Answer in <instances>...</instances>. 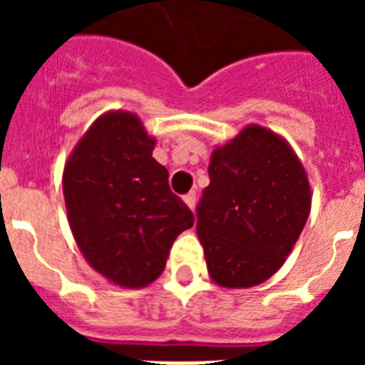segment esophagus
Here are the masks:
<instances>
[{
  "instance_id": "1",
  "label": "esophagus",
  "mask_w": 365,
  "mask_h": 365,
  "mask_svg": "<svg viewBox=\"0 0 365 365\" xmlns=\"http://www.w3.org/2000/svg\"><path fill=\"white\" fill-rule=\"evenodd\" d=\"M183 202L191 208V210L195 212V206H197V193L195 191H191V193H187L185 197H183Z\"/></svg>"
}]
</instances>
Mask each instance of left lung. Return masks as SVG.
I'll return each instance as SVG.
<instances>
[{
  "instance_id": "obj_1",
  "label": "left lung",
  "mask_w": 365,
  "mask_h": 365,
  "mask_svg": "<svg viewBox=\"0 0 365 365\" xmlns=\"http://www.w3.org/2000/svg\"><path fill=\"white\" fill-rule=\"evenodd\" d=\"M210 185L197 208L208 274L222 288H252L284 265L311 212L307 172L271 128L244 126L212 151Z\"/></svg>"
}]
</instances>
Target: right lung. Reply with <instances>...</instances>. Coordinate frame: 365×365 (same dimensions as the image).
Instances as JSON below:
<instances>
[{
	"label": "right lung",
	"instance_id": "1",
	"mask_svg": "<svg viewBox=\"0 0 365 365\" xmlns=\"http://www.w3.org/2000/svg\"><path fill=\"white\" fill-rule=\"evenodd\" d=\"M155 138L132 111H106L64 165L68 222L83 257L121 288H145L165 271L193 212L168 187L153 159Z\"/></svg>",
	"mask_w": 365,
	"mask_h": 365
}]
</instances>
